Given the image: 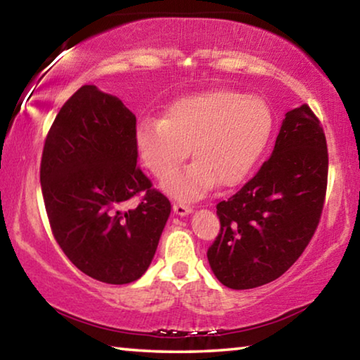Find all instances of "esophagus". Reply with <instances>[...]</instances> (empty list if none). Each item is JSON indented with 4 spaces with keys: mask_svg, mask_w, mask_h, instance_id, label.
Here are the masks:
<instances>
[{
    "mask_svg": "<svg viewBox=\"0 0 360 360\" xmlns=\"http://www.w3.org/2000/svg\"><path fill=\"white\" fill-rule=\"evenodd\" d=\"M173 210L176 214H179V217H184V214H189L192 212V208L189 205H186V203L176 202L173 205Z\"/></svg>",
    "mask_w": 360,
    "mask_h": 360,
    "instance_id": "esophagus-1",
    "label": "esophagus"
}]
</instances>
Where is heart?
<instances>
[{
  "mask_svg": "<svg viewBox=\"0 0 360 360\" xmlns=\"http://www.w3.org/2000/svg\"><path fill=\"white\" fill-rule=\"evenodd\" d=\"M273 127L268 105L234 90L184 96L165 120L143 117L136 131L139 157L150 173L163 178L190 154L196 162L165 178L163 187L181 200H195L219 186H236L264 152Z\"/></svg>",
  "mask_w": 360,
  "mask_h": 360,
  "instance_id": "heart-1",
  "label": "heart"
}]
</instances>
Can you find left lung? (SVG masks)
Here are the masks:
<instances>
[{"instance_id": "1", "label": "left lung", "mask_w": 360, "mask_h": 360, "mask_svg": "<svg viewBox=\"0 0 360 360\" xmlns=\"http://www.w3.org/2000/svg\"><path fill=\"white\" fill-rule=\"evenodd\" d=\"M328 182L323 127L309 105L286 112L271 157L217 205L219 233L207 257L231 289L275 281L292 266L320 223Z\"/></svg>"}]
</instances>
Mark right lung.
I'll return each instance as SVG.
<instances>
[{
    "mask_svg": "<svg viewBox=\"0 0 360 360\" xmlns=\"http://www.w3.org/2000/svg\"><path fill=\"white\" fill-rule=\"evenodd\" d=\"M136 116L116 96L82 85L46 134L41 194L58 245L80 271L108 284L141 278L171 213L137 166ZM139 203L132 209L127 202Z\"/></svg>",
    "mask_w": 360,
    "mask_h": 360,
    "instance_id": "right-lung-1",
    "label": "right lung"
}]
</instances>
